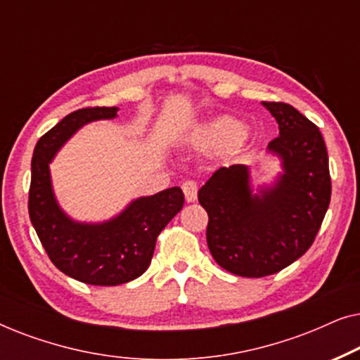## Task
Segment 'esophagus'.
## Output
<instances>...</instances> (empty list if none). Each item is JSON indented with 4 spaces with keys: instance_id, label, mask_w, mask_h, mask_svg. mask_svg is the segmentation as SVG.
Wrapping results in <instances>:
<instances>
[{
    "instance_id": "1",
    "label": "esophagus",
    "mask_w": 360,
    "mask_h": 360,
    "mask_svg": "<svg viewBox=\"0 0 360 360\" xmlns=\"http://www.w3.org/2000/svg\"><path fill=\"white\" fill-rule=\"evenodd\" d=\"M181 190H184L185 200L188 201V203H191V201L196 200V193H198V185H196V181H193V180L184 181V185H181Z\"/></svg>"
}]
</instances>
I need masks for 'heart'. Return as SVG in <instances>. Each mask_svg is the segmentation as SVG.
Wrapping results in <instances>:
<instances>
[{"mask_svg":"<svg viewBox=\"0 0 360 360\" xmlns=\"http://www.w3.org/2000/svg\"><path fill=\"white\" fill-rule=\"evenodd\" d=\"M244 134L243 126L231 116L214 117L203 126H200L193 134V142L196 149L201 150H219L234 142H238Z\"/></svg>","mask_w":360,"mask_h":360,"instance_id":"obj_1","label":"heart"}]
</instances>
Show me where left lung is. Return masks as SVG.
<instances>
[{
    "label": "left lung",
    "instance_id": "obj_1",
    "mask_svg": "<svg viewBox=\"0 0 360 360\" xmlns=\"http://www.w3.org/2000/svg\"><path fill=\"white\" fill-rule=\"evenodd\" d=\"M262 105L278 124L267 152L282 160V174L254 193L248 165L221 167L198 191L211 255L249 278L277 274L302 257L331 200L328 150L316 124L287 103Z\"/></svg>",
    "mask_w": 360,
    "mask_h": 360
}]
</instances>
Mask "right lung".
Returning <instances> with one entry per match:
<instances>
[{
  "mask_svg": "<svg viewBox=\"0 0 360 360\" xmlns=\"http://www.w3.org/2000/svg\"><path fill=\"white\" fill-rule=\"evenodd\" d=\"M117 108H83L67 115L37 141L31 162L29 218L52 264L88 285L127 283L150 265L160 231L184 208L179 186L131 201L115 218L80 223L63 213L52 190L49 164L60 147L91 121L112 120Z\"/></svg>",
  "mask_w": 360,
  "mask_h": 360,
  "instance_id": "right-lung-1",
  "label": "right lung"
}]
</instances>
